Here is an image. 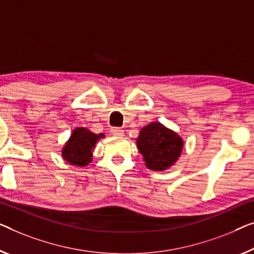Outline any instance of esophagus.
<instances>
[{
  "label": "esophagus",
  "instance_id": "1",
  "mask_svg": "<svg viewBox=\"0 0 254 254\" xmlns=\"http://www.w3.org/2000/svg\"><path fill=\"white\" fill-rule=\"evenodd\" d=\"M111 132L114 135H119V137H122V135H124V130H122L121 127H112L111 128Z\"/></svg>",
  "mask_w": 254,
  "mask_h": 254
}]
</instances>
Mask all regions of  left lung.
Segmentation results:
<instances>
[{"mask_svg":"<svg viewBox=\"0 0 254 254\" xmlns=\"http://www.w3.org/2000/svg\"><path fill=\"white\" fill-rule=\"evenodd\" d=\"M137 146L147 168L154 171H163L179 158L184 141L176 132L163 124L153 122L141 128Z\"/></svg>","mask_w":254,"mask_h":254,"instance_id":"obj_1","label":"left lung"}]
</instances>
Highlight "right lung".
I'll return each mask as SVG.
<instances>
[{
	"label": "right lung",
	"instance_id": "obj_1",
	"mask_svg": "<svg viewBox=\"0 0 254 254\" xmlns=\"http://www.w3.org/2000/svg\"><path fill=\"white\" fill-rule=\"evenodd\" d=\"M104 134L92 133L85 127L75 128L63 149V157L71 165H88L92 157V149Z\"/></svg>",
	"mask_w": 254,
	"mask_h": 254
}]
</instances>
